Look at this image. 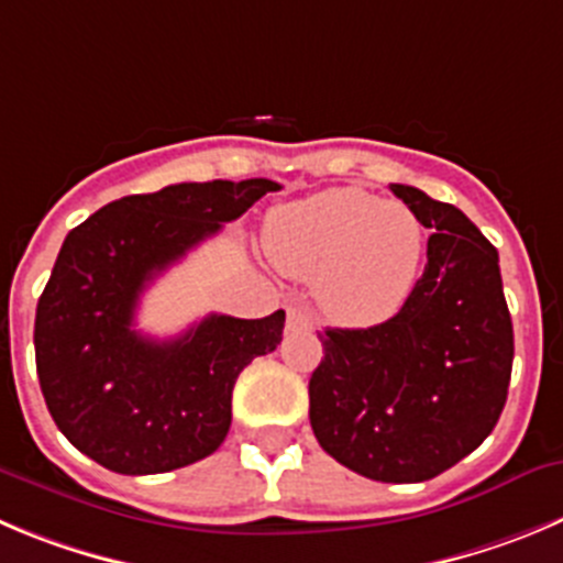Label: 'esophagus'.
Segmentation results:
<instances>
[{
	"label": "esophagus",
	"instance_id": "34e87169",
	"mask_svg": "<svg viewBox=\"0 0 563 563\" xmlns=\"http://www.w3.org/2000/svg\"><path fill=\"white\" fill-rule=\"evenodd\" d=\"M288 330H313V313L308 306H288Z\"/></svg>",
	"mask_w": 563,
	"mask_h": 563
}]
</instances>
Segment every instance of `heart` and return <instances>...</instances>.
<instances>
[{"label":"heart","mask_w":563,"mask_h":563,"mask_svg":"<svg viewBox=\"0 0 563 563\" xmlns=\"http://www.w3.org/2000/svg\"><path fill=\"white\" fill-rule=\"evenodd\" d=\"M264 241L286 275L317 280L330 319L372 328L391 319L411 294L424 228L408 205L361 188H330L275 210Z\"/></svg>","instance_id":"1"}]
</instances>
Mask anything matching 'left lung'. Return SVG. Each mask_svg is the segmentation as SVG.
<instances>
[{
  "label": "left lung",
  "mask_w": 563,
  "mask_h": 563,
  "mask_svg": "<svg viewBox=\"0 0 563 563\" xmlns=\"http://www.w3.org/2000/svg\"><path fill=\"white\" fill-rule=\"evenodd\" d=\"M430 228L428 264L402 308L375 328H328L308 383L328 455L380 483H422L477 450L500 419L514 328L500 257L455 205L391 183Z\"/></svg>",
  "instance_id": "left-lung-1"
}]
</instances>
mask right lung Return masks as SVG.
<instances>
[{
	"instance_id": "right-lung-1",
	"label": "right lung",
	"mask_w": 563,
	"mask_h": 563,
	"mask_svg": "<svg viewBox=\"0 0 563 563\" xmlns=\"http://www.w3.org/2000/svg\"><path fill=\"white\" fill-rule=\"evenodd\" d=\"M277 188L177 183L115 199L66 235L35 311V366L60 433L104 470L172 472L224 441L235 380L275 353L286 313H210L157 341L135 330V308L161 272Z\"/></svg>"
}]
</instances>
